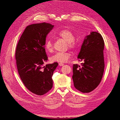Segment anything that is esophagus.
I'll return each instance as SVG.
<instances>
[{
    "label": "esophagus",
    "mask_w": 120,
    "mask_h": 120,
    "mask_svg": "<svg viewBox=\"0 0 120 120\" xmlns=\"http://www.w3.org/2000/svg\"><path fill=\"white\" fill-rule=\"evenodd\" d=\"M59 65L60 66H64V64H63V63H59Z\"/></svg>",
    "instance_id": "obj_1"
}]
</instances>
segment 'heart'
<instances>
[{
    "instance_id": "heart-1",
    "label": "heart",
    "mask_w": 120,
    "mask_h": 120,
    "mask_svg": "<svg viewBox=\"0 0 120 120\" xmlns=\"http://www.w3.org/2000/svg\"><path fill=\"white\" fill-rule=\"evenodd\" d=\"M56 34L59 37L66 41L68 47L71 49H75L79 45V42L78 40L75 38V34L70 30L64 29L57 32ZM45 47L46 50L49 52H52V51L53 46L51 38H48L46 39L45 43ZM71 56V53L70 52H58L52 56L50 60L52 62L64 63L67 62Z\"/></svg>"
}]
</instances>
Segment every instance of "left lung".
Returning a JSON list of instances; mask_svg holds the SVG:
<instances>
[{
  "instance_id": "8db88e82",
  "label": "left lung",
  "mask_w": 120,
  "mask_h": 120,
  "mask_svg": "<svg viewBox=\"0 0 120 120\" xmlns=\"http://www.w3.org/2000/svg\"><path fill=\"white\" fill-rule=\"evenodd\" d=\"M104 41L98 32L92 31L87 35L78 56L79 60L83 61L80 67L73 65L74 86L82 93H90L99 86L102 79L105 63Z\"/></svg>"
}]
</instances>
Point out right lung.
<instances>
[{"label": "right lung", "mask_w": 120, "mask_h": 120, "mask_svg": "<svg viewBox=\"0 0 120 120\" xmlns=\"http://www.w3.org/2000/svg\"><path fill=\"white\" fill-rule=\"evenodd\" d=\"M54 25L42 22L28 25L17 43L15 59L18 72L25 87L32 93L41 96L52 89V76L57 63L46 64L48 56L45 43Z\"/></svg>", "instance_id": "right-lung-1"}]
</instances>
